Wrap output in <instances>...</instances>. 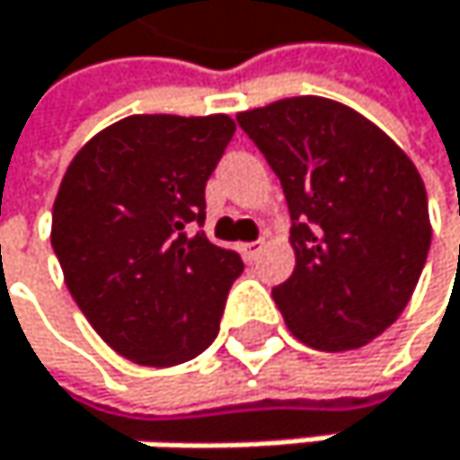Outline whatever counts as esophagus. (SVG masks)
<instances>
[{
	"label": "esophagus",
	"instance_id": "esophagus-1",
	"mask_svg": "<svg viewBox=\"0 0 460 460\" xmlns=\"http://www.w3.org/2000/svg\"><path fill=\"white\" fill-rule=\"evenodd\" d=\"M261 248H264V240H253V243H243V245H240V251H243V256H245L248 261L259 259Z\"/></svg>",
	"mask_w": 460,
	"mask_h": 460
}]
</instances>
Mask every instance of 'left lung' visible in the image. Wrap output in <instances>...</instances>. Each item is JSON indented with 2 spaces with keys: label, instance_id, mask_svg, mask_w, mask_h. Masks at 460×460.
Instances as JSON below:
<instances>
[{
  "label": "left lung",
  "instance_id": "1",
  "mask_svg": "<svg viewBox=\"0 0 460 460\" xmlns=\"http://www.w3.org/2000/svg\"><path fill=\"white\" fill-rule=\"evenodd\" d=\"M237 123L289 207L295 270L273 297L292 337L325 353L373 342L411 300L428 259L420 171L376 123L323 96L281 99Z\"/></svg>",
  "mask_w": 460,
  "mask_h": 460
}]
</instances>
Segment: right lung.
<instances>
[{"instance_id":"1","label":"right lung","mask_w":460,"mask_h":460,"mask_svg":"<svg viewBox=\"0 0 460 460\" xmlns=\"http://www.w3.org/2000/svg\"><path fill=\"white\" fill-rule=\"evenodd\" d=\"M234 137L228 115H129L87 140L51 209L66 287L99 337L143 367L204 353L240 253L187 234L204 226L207 179Z\"/></svg>"}]
</instances>
